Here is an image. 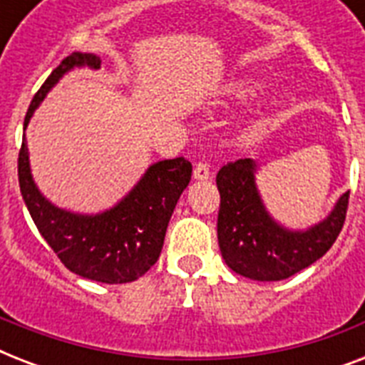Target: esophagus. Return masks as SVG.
Listing matches in <instances>:
<instances>
[{
	"mask_svg": "<svg viewBox=\"0 0 365 365\" xmlns=\"http://www.w3.org/2000/svg\"><path fill=\"white\" fill-rule=\"evenodd\" d=\"M193 178L195 180H199V182L208 180V178H210V168H208V165H206V163H199V165L195 166Z\"/></svg>",
	"mask_w": 365,
	"mask_h": 365,
	"instance_id": "1",
	"label": "esophagus"
}]
</instances>
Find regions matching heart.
<instances>
[{"label": "heart", "instance_id": "obj_1", "mask_svg": "<svg viewBox=\"0 0 365 365\" xmlns=\"http://www.w3.org/2000/svg\"><path fill=\"white\" fill-rule=\"evenodd\" d=\"M248 91L250 88L246 87V85H233V87H231V93L237 94V96H244Z\"/></svg>", "mask_w": 365, "mask_h": 365}]
</instances>
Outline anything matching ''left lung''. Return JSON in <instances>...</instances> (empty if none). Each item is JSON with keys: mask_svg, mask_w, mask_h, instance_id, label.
Here are the masks:
<instances>
[{"mask_svg": "<svg viewBox=\"0 0 365 365\" xmlns=\"http://www.w3.org/2000/svg\"><path fill=\"white\" fill-rule=\"evenodd\" d=\"M255 170L254 160L239 159L217 172L222 197L217 242L223 259L237 274L274 282L307 269L334 246L345 223L349 191L341 195L326 220L305 231H292L267 212L255 185Z\"/></svg>", "mask_w": 365, "mask_h": 365, "instance_id": "1", "label": "left lung"}]
</instances>
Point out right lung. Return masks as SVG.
Segmentation results:
<instances>
[{"label": "right lung", "instance_id": "add662e5", "mask_svg": "<svg viewBox=\"0 0 365 365\" xmlns=\"http://www.w3.org/2000/svg\"><path fill=\"white\" fill-rule=\"evenodd\" d=\"M96 54L71 53L54 68L31 100L24 130L34 111L51 88L73 68L98 70ZM193 166L183 157L155 163L142 180L113 208L94 216L62 210L37 189L30 170V155L22 136L19 153V183L37 231L58 259L79 277L104 284H126L145 274L159 259L166 227L178 199L189 185Z\"/></svg>", "mask_w": 365, "mask_h": 365}]
</instances>
